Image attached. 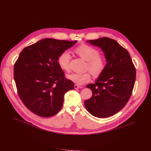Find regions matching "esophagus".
Masks as SVG:
<instances>
[{"label": "esophagus", "instance_id": "34e87169", "mask_svg": "<svg viewBox=\"0 0 151 151\" xmlns=\"http://www.w3.org/2000/svg\"><path fill=\"white\" fill-rule=\"evenodd\" d=\"M82 87H83L82 86H78V85H76V84H75V85H74V88H75V89L81 88H82Z\"/></svg>", "mask_w": 151, "mask_h": 151}]
</instances>
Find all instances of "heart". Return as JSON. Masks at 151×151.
Segmentation results:
<instances>
[{
    "label": "heart",
    "instance_id": "heart-1",
    "mask_svg": "<svg viewBox=\"0 0 151 151\" xmlns=\"http://www.w3.org/2000/svg\"><path fill=\"white\" fill-rule=\"evenodd\" d=\"M75 52L87 61L86 68L88 70L93 76L98 77L104 72L106 66V61L102 56H99V52L97 49L86 44H82L75 48ZM70 60V55L67 51L61 53L58 58V64L59 68L64 71H69ZM67 78L76 84L82 85L89 82L91 79V76L89 72L72 73L67 75Z\"/></svg>",
    "mask_w": 151,
    "mask_h": 151
}]
</instances>
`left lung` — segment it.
<instances>
[{
    "mask_svg": "<svg viewBox=\"0 0 151 151\" xmlns=\"http://www.w3.org/2000/svg\"><path fill=\"white\" fill-rule=\"evenodd\" d=\"M87 42L101 49L106 66L94 84L86 86L92 90V96L85 100V107L96 117L112 116L129 101L135 81L136 70L127 50L115 40L103 37L88 40Z\"/></svg>",
    "mask_w": 151,
    "mask_h": 151,
    "instance_id": "8db88e82",
    "label": "left lung"
}]
</instances>
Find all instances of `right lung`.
<instances>
[{
    "instance_id": "obj_1",
    "label": "right lung",
    "mask_w": 151,
    "mask_h": 151,
    "mask_svg": "<svg viewBox=\"0 0 151 151\" xmlns=\"http://www.w3.org/2000/svg\"><path fill=\"white\" fill-rule=\"evenodd\" d=\"M73 42L46 38L23 49L14 65L17 92L24 105L42 117L56 115L62 108L65 93L74 89L58 64L61 53Z\"/></svg>"
}]
</instances>
